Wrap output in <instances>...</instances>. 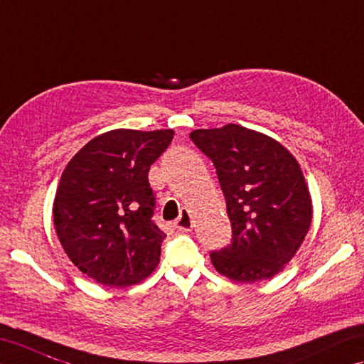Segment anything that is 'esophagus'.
<instances>
[{"mask_svg":"<svg viewBox=\"0 0 364 364\" xmlns=\"http://www.w3.org/2000/svg\"><path fill=\"white\" fill-rule=\"evenodd\" d=\"M176 229L181 230V232H188L193 229V220H191V215L188 210H183L181 213V216L176 220Z\"/></svg>","mask_w":364,"mask_h":364,"instance_id":"1","label":"esophagus"}]
</instances>
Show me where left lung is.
Listing matches in <instances>:
<instances>
[{
    "mask_svg": "<svg viewBox=\"0 0 364 364\" xmlns=\"http://www.w3.org/2000/svg\"><path fill=\"white\" fill-rule=\"evenodd\" d=\"M228 203L232 245L212 252L221 276L238 284L272 279L309 233L313 205L301 165L272 136L240 124L196 129Z\"/></svg>",
    "mask_w": 364,
    "mask_h": 364,
    "instance_id": "obj_1",
    "label": "left lung"
}]
</instances>
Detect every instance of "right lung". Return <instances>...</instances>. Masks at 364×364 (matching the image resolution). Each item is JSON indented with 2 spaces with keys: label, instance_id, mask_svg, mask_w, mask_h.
Listing matches in <instances>:
<instances>
[{
  "label": "right lung",
  "instance_id": "obj_1",
  "mask_svg": "<svg viewBox=\"0 0 364 364\" xmlns=\"http://www.w3.org/2000/svg\"><path fill=\"white\" fill-rule=\"evenodd\" d=\"M173 135V129H114L96 135L63 169L54 229L71 263L101 285H136L157 268L166 235L151 220L148 173Z\"/></svg>",
  "mask_w": 364,
  "mask_h": 364
}]
</instances>
